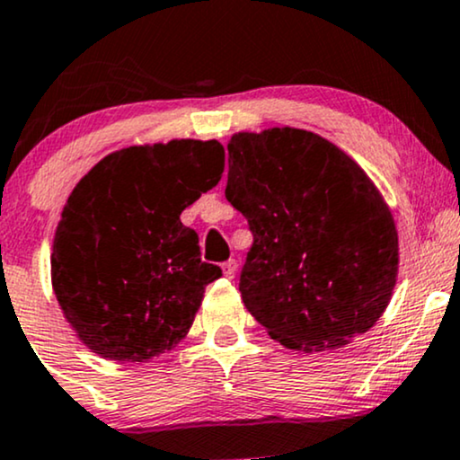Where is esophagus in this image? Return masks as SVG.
I'll return each mask as SVG.
<instances>
[{"label": "esophagus", "instance_id": "obj_1", "mask_svg": "<svg viewBox=\"0 0 460 460\" xmlns=\"http://www.w3.org/2000/svg\"><path fill=\"white\" fill-rule=\"evenodd\" d=\"M235 270H237V261L235 260H229V261L223 263V272H225L226 279H234Z\"/></svg>", "mask_w": 460, "mask_h": 460}]
</instances>
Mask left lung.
<instances>
[{"mask_svg": "<svg viewBox=\"0 0 460 460\" xmlns=\"http://www.w3.org/2000/svg\"><path fill=\"white\" fill-rule=\"evenodd\" d=\"M225 197L252 246L240 292L252 318L292 350L344 346L381 318L398 272V231L355 160L318 134H235Z\"/></svg>", "mask_w": 460, "mask_h": 460, "instance_id": "obj_1", "label": "left lung"}]
</instances>
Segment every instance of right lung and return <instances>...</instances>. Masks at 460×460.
Wrapping results in <instances>:
<instances>
[{"instance_id": "add662e5", "label": "right lung", "mask_w": 460, "mask_h": 460, "mask_svg": "<svg viewBox=\"0 0 460 460\" xmlns=\"http://www.w3.org/2000/svg\"><path fill=\"white\" fill-rule=\"evenodd\" d=\"M223 171L218 140H171L110 153L73 190L56 229L51 283L97 355L145 361L190 331L205 285L223 270L200 260L199 237L179 216Z\"/></svg>"}]
</instances>
